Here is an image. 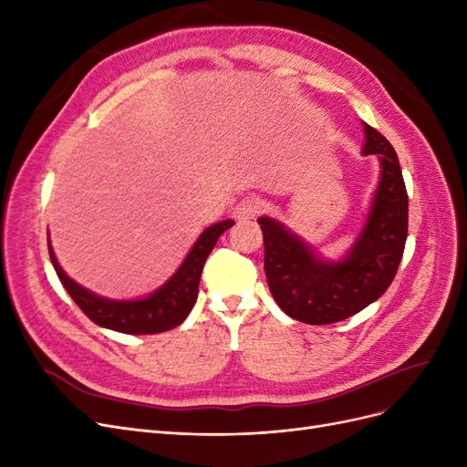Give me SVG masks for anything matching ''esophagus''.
<instances>
[{"label":"esophagus","mask_w":467,"mask_h":467,"mask_svg":"<svg viewBox=\"0 0 467 467\" xmlns=\"http://www.w3.org/2000/svg\"><path fill=\"white\" fill-rule=\"evenodd\" d=\"M261 208H263V204L257 201V199H253V196H245V199H242L237 202V206H235V210H234V216L237 218V220H251V218H255L259 212H261Z\"/></svg>","instance_id":"obj_1"}]
</instances>
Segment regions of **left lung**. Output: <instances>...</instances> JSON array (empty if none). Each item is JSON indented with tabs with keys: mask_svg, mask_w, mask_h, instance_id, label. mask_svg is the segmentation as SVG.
Listing matches in <instances>:
<instances>
[{
	"mask_svg": "<svg viewBox=\"0 0 467 467\" xmlns=\"http://www.w3.org/2000/svg\"><path fill=\"white\" fill-rule=\"evenodd\" d=\"M362 153H376L381 177L355 247L338 263L316 257L285 225L259 218L265 242V275L278 307L309 325H327L355 316L388 290L398 273L409 220V196L398 153L372 126L364 124Z\"/></svg>",
	"mask_w": 467,
	"mask_h": 467,
	"instance_id": "obj_1",
	"label": "left lung"
}]
</instances>
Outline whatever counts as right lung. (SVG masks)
I'll list each match as a JSON object with an SVG mask.
<instances>
[{"label":"right lung","mask_w":467,"mask_h":467,"mask_svg":"<svg viewBox=\"0 0 467 467\" xmlns=\"http://www.w3.org/2000/svg\"><path fill=\"white\" fill-rule=\"evenodd\" d=\"M234 225V220H223L214 225H210L202 235L196 239L194 247L179 266V271L169 278L165 285L153 292L144 300H132V302H112L99 298L91 294L78 282L69 278L62 266L54 257V251L48 245L50 261L54 265V271L58 275L60 282L72 300L79 306V309L86 314L93 323L101 325V327L129 333V335H155L169 329H175L177 325L187 319L191 309L194 307L196 298H199V285L202 266L210 251L214 249L218 237Z\"/></svg>","instance_id":"1"}]
</instances>
